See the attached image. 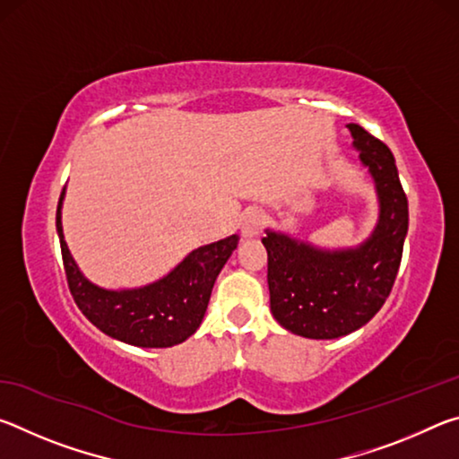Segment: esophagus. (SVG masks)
<instances>
[{"instance_id": "esophagus-1", "label": "esophagus", "mask_w": 459, "mask_h": 459, "mask_svg": "<svg viewBox=\"0 0 459 459\" xmlns=\"http://www.w3.org/2000/svg\"><path fill=\"white\" fill-rule=\"evenodd\" d=\"M265 227V216L259 211H247L243 214V221H240V230H243L245 237H257L259 232Z\"/></svg>"}]
</instances>
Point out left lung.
I'll use <instances>...</instances> for the list:
<instances>
[{
	"mask_svg": "<svg viewBox=\"0 0 459 459\" xmlns=\"http://www.w3.org/2000/svg\"><path fill=\"white\" fill-rule=\"evenodd\" d=\"M375 180L378 222L354 248L328 251L267 230V283L275 320L298 336L332 340L372 320L393 290L409 229V204L394 158L380 139L348 126Z\"/></svg>",
	"mask_w": 459,
	"mask_h": 459,
	"instance_id": "left-lung-1",
	"label": "left lung"
}]
</instances>
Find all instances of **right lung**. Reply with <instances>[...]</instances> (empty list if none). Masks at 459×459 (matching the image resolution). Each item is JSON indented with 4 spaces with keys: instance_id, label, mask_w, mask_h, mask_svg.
I'll use <instances>...</instances> for the list:
<instances>
[{
    "instance_id": "obj_1",
    "label": "right lung",
    "mask_w": 459,
    "mask_h": 459,
    "mask_svg": "<svg viewBox=\"0 0 459 459\" xmlns=\"http://www.w3.org/2000/svg\"><path fill=\"white\" fill-rule=\"evenodd\" d=\"M62 198L65 190L56 208L62 263L68 290L87 320L107 336L131 346L168 348L190 338L202 324L216 277L237 248L238 237L232 235L196 248L155 283L137 290H103L91 283L71 257L62 235Z\"/></svg>"
}]
</instances>
